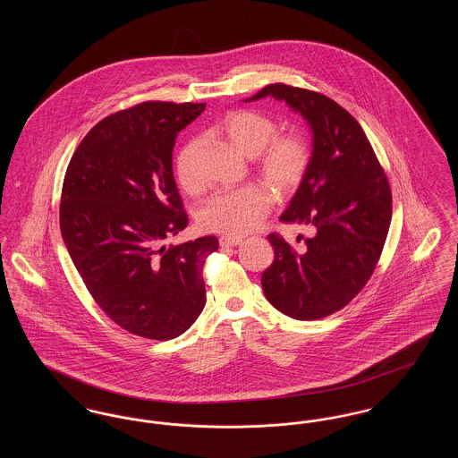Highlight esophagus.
<instances>
[{
  "mask_svg": "<svg viewBox=\"0 0 458 458\" xmlns=\"http://www.w3.org/2000/svg\"><path fill=\"white\" fill-rule=\"evenodd\" d=\"M240 242H242V239H239V237H221L219 245L221 247H235V245H240Z\"/></svg>",
  "mask_w": 458,
  "mask_h": 458,
  "instance_id": "obj_1",
  "label": "esophagus"
}]
</instances>
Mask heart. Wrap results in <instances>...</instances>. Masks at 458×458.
Segmentation results:
<instances>
[{
  "label": "heart",
  "instance_id": "heart-1",
  "mask_svg": "<svg viewBox=\"0 0 458 458\" xmlns=\"http://www.w3.org/2000/svg\"><path fill=\"white\" fill-rule=\"evenodd\" d=\"M219 131L226 140L247 157L256 159V170L262 182L276 196H292L309 172L312 149L301 133L278 135V123L259 111L237 109L228 113ZM199 139H191L176 154L174 174L178 183L197 192L202 178L197 172ZM271 194L261 185H245L218 192L204 200L197 211V223L206 232L237 237L254 230L269 213Z\"/></svg>",
  "mask_w": 458,
  "mask_h": 458
}]
</instances>
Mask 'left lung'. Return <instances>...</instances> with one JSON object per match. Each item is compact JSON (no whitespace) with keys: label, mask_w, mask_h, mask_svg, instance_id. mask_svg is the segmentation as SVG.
I'll list each match as a JSON object with an SVG mask.
<instances>
[{"label":"left lung","mask_w":458,"mask_h":458,"mask_svg":"<svg viewBox=\"0 0 458 458\" xmlns=\"http://www.w3.org/2000/svg\"><path fill=\"white\" fill-rule=\"evenodd\" d=\"M284 101L312 131V159L284 223L310 228L292 247L271 233L273 264L262 273L269 304L301 321L340 310L364 288L379 261L392 221V191L369 140L347 109L327 96L271 84L252 98Z\"/></svg>","instance_id":"left-lung-1"}]
</instances>
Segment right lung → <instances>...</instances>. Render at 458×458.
<instances>
[{
    "label": "right lung",
    "instance_id": "add662e5",
    "mask_svg": "<svg viewBox=\"0 0 458 458\" xmlns=\"http://www.w3.org/2000/svg\"><path fill=\"white\" fill-rule=\"evenodd\" d=\"M206 105L148 101L92 127L66 168L60 228L89 293L118 327L172 340L206 304L202 266L218 239L166 247L187 226L174 178L178 131Z\"/></svg>",
    "mask_w": 458,
    "mask_h": 458
}]
</instances>
